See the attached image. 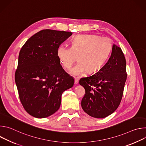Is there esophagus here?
<instances>
[{"label":"esophagus","instance_id":"34e87169","mask_svg":"<svg viewBox=\"0 0 146 146\" xmlns=\"http://www.w3.org/2000/svg\"><path fill=\"white\" fill-rule=\"evenodd\" d=\"M78 80H79V79H78V78H74V84L77 85V84H78Z\"/></svg>","mask_w":146,"mask_h":146}]
</instances>
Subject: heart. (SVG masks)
Segmentation results:
<instances>
[{"mask_svg": "<svg viewBox=\"0 0 146 146\" xmlns=\"http://www.w3.org/2000/svg\"><path fill=\"white\" fill-rule=\"evenodd\" d=\"M113 49L111 40L95 35H79L71 40V48L60 46L56 50V56L60 65L70 69L77 60L78 63L70 73L80 76L88 71L99 72L108 62Z\"/></svg>", "mask_w": 146, "mask_h": 146, "instance_id": "obj_1", "label": "heart"}]
</instances>
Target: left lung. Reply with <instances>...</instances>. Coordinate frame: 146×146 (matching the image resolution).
<instances>
[{
    "instance_id": "1",
    "label": "left lung",
    "mask_w": 146,
    "mask_h": 146,
    "mask_svg": "<svg viewBox=\"0 0 146 146\" xmlns=\"http://www.w3.org/2000/svg\"><path fill=\"white\" fill-rule=\"evenodd\" d=\"M127 76L125 58L121 48L114 44L106 65L94 75L79 81L86 90L81 103L82 110L96 118L114 113L121 102Z\"/></svg>"
}]
</instances>
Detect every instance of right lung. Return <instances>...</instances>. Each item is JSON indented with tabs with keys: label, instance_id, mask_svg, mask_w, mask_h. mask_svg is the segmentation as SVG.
I'll list each match as a JSON object with an SVG mask.
<instances>
[{
	"label": "right lung",
	"instance_id": "1",
	"mask_svg": "<svg viewBox=\"0 0 146 146\" xmlns=\"http://www.w3.org/2000/svg\"><path fill=\"white\" fill-rule=\"evenodd\" d=\"M71 32L41 31L30 37L20 50L15 81L22 105L31 115L43 118L59 108L61 96L74 80L62 68L58 47Z\"/></svg>",
	"mask_w": 146,
	"mask_h": 146
}]
</instances>
